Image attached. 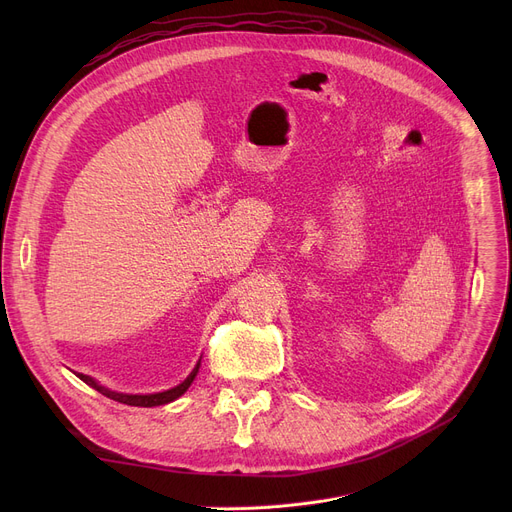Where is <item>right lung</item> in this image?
I'll return each mask as SVG.
<instances>
[{"label":"right lung","instance_id":"1","mask_svg":"<svg viewBox=\"0 0 512 512\" xmlns=\"http://www.w3.org/2000/svg\"><path fill=\"white\" fill-rule=\"evenodd\" d=\"M199 367H201V359L197 361V365L193 367V371L186 375L184 382H180L178 386H174V388H170V390L153 392V394H126V392H116V390H110V388L101 386L95 378H91V375H85V373H76V378H80L87 386L95 388V390L101 392L103 396L122 402V405H130V407H161V405H168V402H174V400L180 398L188 388H191V384L195 382L197 373H199Z\"/></svg>","mask_w":512,"mask_h":512}]
</instances>
